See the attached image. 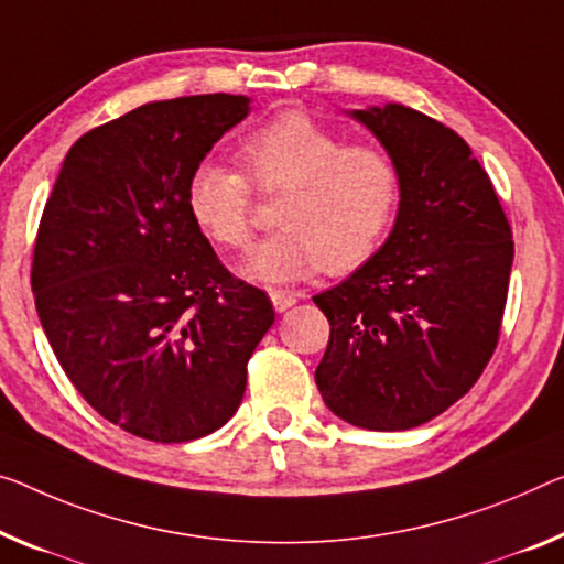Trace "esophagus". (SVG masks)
Returning a JSON list of instances; mask_svg holds the SVG:
<instances>
[{
    "instance_id": "1",
    "label": "esophagus",
    "mask_w": 564,
    "mask_h": 564,
    "mask_svg": "<svg viewBox=\"0 0 564 564\" xmlns=\"http://www.w3.org/2000/svg\"><path fill=\"white\" fill-rule=\"evenodd\" d=\"M270 297H272V305H274L276 312L290 310L294 302H297V294L290 292V290H272Z\"/></svg>"
}]
</instances>
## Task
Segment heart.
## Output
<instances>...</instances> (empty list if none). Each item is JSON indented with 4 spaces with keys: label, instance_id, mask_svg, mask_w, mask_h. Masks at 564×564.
<instances>
[{
    "label": "heart",
    "instance_id": "b5f03b06",
    "mask_svg": "<svg viewBox=\"0 0 564 564\" xmlns=\"http://www.w3.org/2000/svg\"><path fill=\"white\" fill-rule=\"evenodd\" d=\"M241 169L204 161L186 184L196 227L219 247L247 252L254 241V192L282 194L272 237L247 274L288 284L327 270L350 274L383 245L401 202V169L383 145L345 143L307 112H284L237 149Z\"/></svg>",
    "mask_w": 564,
    "mask_h": 564
}]
</instances>
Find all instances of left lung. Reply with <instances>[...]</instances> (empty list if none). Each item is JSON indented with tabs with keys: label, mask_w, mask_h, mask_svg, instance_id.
Listing matches in <instances>:
<instances>
[{
	"label": "left lung",
	"mask_w": 564,
	"mask_h": 564,
	"mask_svg": "<svg viewBox=\"0 0 564 564\" xmlns=\"http://www.w3.org/2000/svg\"><path fill=\"white\" fill-rule=\"evenodd\" d=\"M352 116L401 169V206L380 252L312 297L330 319L315 380L343 421L405 431L469 393L497 350L512 227L452 128L405 106Z\"/></svg>",
	"instance_id": "1"
}]
</instances>
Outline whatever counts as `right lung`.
Segmentation results:
<instances>
[{
    "instance_id": "1",
    "label": "right lung",
    "mask_w": 564,
    "mask_h": 564,
    "mask_svg": "<svg viewBox=\"0 0 564 564\" xmlns=\"http://www.w3.org/2000/svg\"><path fill=\"white\" fill-rule=\"evenodd\" d=\"M249 112L188 95L93 128L67 151L32 254L40 323L85 401L133 436L181 444L221 429L274 323L186 206L192 171Z\"/></svg>"
}]
</instances>
